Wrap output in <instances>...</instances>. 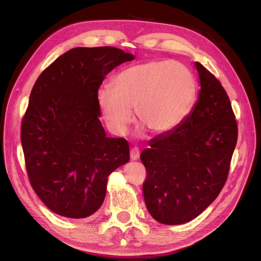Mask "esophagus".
<instances>
[{
    "label": "esophagus",
    "instance_id": "obj_1",
    "mask_svg": "<svg viewBox=\"0 0 261 261\" xmlns=\"http://www.w3.org/2000/svg\"><path fill=\"white\" fill-rule=\"evenodd\" d=\"M138 159H139V150H138V148H133L130 150V160L137 161Z\"/></svg>",
    "mask_w": 261,
    "mask_h": 261
}]
</instances>
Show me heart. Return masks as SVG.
Returning a JSON list of instances; mask_svg holds the SVG:
<instances>
[{
	"mask_svg": "<svg viewBox=\"0 0 261 261\" xmlns=\"http://www.w3.org/2000/svg\"><path fill=\"white\" fill-rule=\"evenodd\" d=\"M112 87L100 88L97 100L108 127L116 135L127 132L133 112L145 129L167 135L185 121L197 96L191 70L168 61L125 68L114 77Z\"/></svg>",
	"mask_w": 261,
	"mask_h": 261,
	"instance_id": "heart-1",
	"label": "heart"
}]
</instances>
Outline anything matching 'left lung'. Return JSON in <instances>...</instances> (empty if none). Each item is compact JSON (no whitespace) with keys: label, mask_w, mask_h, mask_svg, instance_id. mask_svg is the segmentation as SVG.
<instances>
[{"label":"left lung","mask_w":261,"mask_h":261,"mask_svg":"<svg viewBox=\"0 0 261 261\" xmlns=\"http://www.w3.org/2000/svg\"><path fill=\"white\" fill-rule=\"evenodd\" d=\"M199 98L177 128L150 141L140 154L146 168V207L158 222H188L209 207L225 184L238 141V123L221 83L195 63Z\"/></svg>","instance_id":"left-lung-1"}]
</instances>
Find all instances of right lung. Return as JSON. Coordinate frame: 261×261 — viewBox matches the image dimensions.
Masks as SVG:
<instances>
[{
  "label": "right lung",
  "instance_id": "right-lung-1",
  "mask_svg": "<svg viewBox=\"0 0 261 261\" xmlns=\"http://www.w3.org/2000/svg\"><path fill=\"white\" fill-rule=\"evenodd\" d=\"M134 55L113 46L75 48L38 77L21 121L31 187L51 211L70 219L103 203L108 177L129 161L124 138L107 137L97 94L107 74Z\"/></svg>",
  "mask_w": 261,
  "mask_h": 261
}]
</instances>
